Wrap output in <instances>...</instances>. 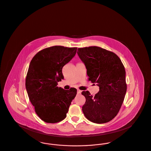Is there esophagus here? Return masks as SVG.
Returning a JSON list of instances; mask_svg holds the SVG:
<instances>
[{
  "label": "esophagus",
  "instance_id": "34e87169",
  "mask_svg": "<svg viewBox=\"0 0 151 151\" xmlns=\"http://www.w3.org/2000/svg\"><path fill=\"white\" fill-rule=\"evenodd\" d=\"M77 92H78V93L80 94L81 93V91H80V90H79V89H78L77 90Z\"/></svg>",
  "mask_w": 151,
  "mask_h": 151
}]
</instances>
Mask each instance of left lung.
Returning <instances> with one entry per match:
<instances>
[{"label": "left lung", "mask_w": 151, "mask_h": 151, "mask_svg": "<svg viewBox=\"0 0 151 151\" xmlns=\"http://www.w3.org/2000/svg\"><path fill=\"white\" fill-rule=\"evenodd\" d=\"M77 53L86 65L89 80L100 89L94 96L82 92L86 99L83 112L93 123L109 122L119 112L126 93L124 67L115 53L100 47L79 48Z\"/></svg>", "instance_id": "8db88e82"}]
</instances>
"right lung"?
<instances>
[{
	"label": "right lung",
	"instance_id": "add662e5",
	"mask_svg": "<svg viewBox=\"0 0 151 151\" xmlns=\"http://www.w3.org/2000/svg\"><path fill=\"white\" fill-rule=\"evenodd\" d=\"M77 47L54 46L37 53L32 59L25 87L38 116L44 122L54 123L66 116L77 90H65L57 86L64 79L63 66L75 57Z\"/></svg>",
	"mask_w": 151,
	"mask_h": 151
}]
</instances>
